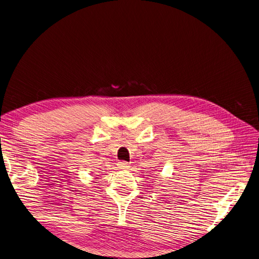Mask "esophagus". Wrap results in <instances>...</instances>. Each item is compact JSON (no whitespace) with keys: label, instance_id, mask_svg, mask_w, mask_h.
<instances>
[{"label":"esophagus","instance_id":"1","mask_svg":"<svg viewBox=\"0 0 259 259\" xmlns=\"http://www.w3.org/2000/svg\"><path fill=\"white\" fill-rule=\"evenodd\" d=\"M117 166H119V168H121V169H126L129 167V164L126 161H120L119 163H117Z\"/></svg>","mask_w":259,"mask_h":259}]
</instances>
